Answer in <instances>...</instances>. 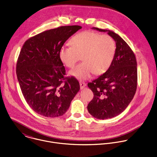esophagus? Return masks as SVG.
I'll use <instances>...</instances> for the list:
<instances>
[{
  "label": "esophagus",
  "instance_id": "esophagus-1",
  "mask_svg": "<svg viewBox=\"0 0 157 157\" xmlns=\"http://www.w3.org/2000/svg\"><path fill=\"white\" fill-rule=\"evenodd\" d=\"M79 84H80V89H84L86 86V84L85 82H80Z\"/></svg>",
  "mask_w": 157,
  "mask_h": 157
}]
</instances>
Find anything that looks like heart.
<instances>
[{
  "instance_id": "b5f03b06",
  "label": "heart",
  "mask_w": 157,
  "mask_h": 157,
  "mask_svg": "<svg viewBox=\"0 0 157 157\" xmlns=\"http://www.w3.org/2000/svg\"><path fill=\"white\" fill-rule=\"evenodd\" d=\"M71 46H62L59 56L62 63L72 68L81 56L83 62L70 71V75L80 80L91 77L93 73L100 75L111 66L116 53V46L109 35L86 30L74 35Z\"/></svg>"
}]
</instances>
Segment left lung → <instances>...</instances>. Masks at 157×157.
<instances>
[{"label":"left lung","mask_w":157,"mask_h":157,"mask_svg":"<svg viewBox=\"0 0 157 157\" xmlns=\"http://www.w3.org/2000/svg\"><path fill=\"white\" fill-rule=\"evenodd\" d=\"M94 29L107 32L116 44L108 70L87 84L94 95L87 106L89 113L97 119H107L122 113L133 98L138 84L137 62L134 52L119 35L109 30Z\"/></svg>","instance_id":"obj_1"}]
</instances>
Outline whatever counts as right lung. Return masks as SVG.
<instances>
[{"label":"right lung","mask_w":157,"mask_h":157,"mask_svg":"<svg viewBox=\"0 0 157 157\" xmlns=\"http://www.w3.org/2000/svg\"><path fill=\"white\" fill-rule=\"evenodd\" d=\"M82 27L60 26L30 37L23 44L16 63L22 95L36 113L48 117L64 114L80 89L75 77H65L60 48Z\"/></svg>","instance_id":"obj_1"}]
</instances>
